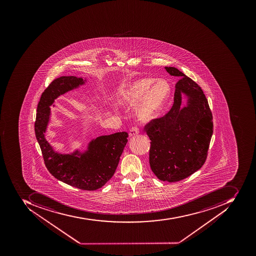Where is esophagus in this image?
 Wrapping results in <instances>:
<instances>
[{"label":"esophagus","instance_id":"34e87169","mask_svg":"<svg viewBox=\"0 0 256 256\" xmlns=\"http://www.w3.org/2000/svg\"><path fill=\"white\" fill-rule=\"evenodd\" d=\"M138 133H140V128L138 126H133L130 129V132H129V134L130 136H136V134H138Z\"/></svg>","mask_w":256,"mask_h":256}]
</instances>
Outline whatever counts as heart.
<instances>
[{
    "label": "heart",
    "mask_w": 256,
    "mask_h": 256,
    "mask_svg": "<svg viewBox=\"0 0 256 256\" xmlns=\"http://www.w3.org/2000/svg\"><path fill=\"white\" fill-rule=\"evenodd\" d=\"M154 82L152 78L137 80L124 97V101L133 105L140 101L146 94L138 110L140 120H148L154 116L168 94L169 86L167 82L160 80L153 85L152 84Z\"/></svg>",
    "instance_id": "1"
}]
</instances>
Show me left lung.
<instances>
[{
    "instance_id": "8db88e82",
    "label": "left lung",
    "mask_w": 256,
    "mask_h": 256,
    "mask_svg": "<svg viewBox=\"0 0 256 256\" xmlns=\"http://www.w3.org/2000/svg\"><path fill=\"white\" fill-rule=\"evenodd\" d=\"M178 76L174 104L163 116L150 120L144 130L150 142L151 170L163 182L180 181L194 174L207 159L213 133L212 114L202 88L176 68H164ZM189 104L180 108V93Z\"/></svg>"
}]
</instances>
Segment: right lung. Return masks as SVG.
Instances as JSON below:
<instances>
[{"label":"right lung","instance_id":"add662e5","mask_svg":"<svg viewBox=\"0 0 256 256\" xmlns=\"http://www.w3.org/2000/svg\"><path fill=\"white\" fill-rule=\"evenodd\" d=\"M84 84L82 78L62 76L54 79L42 94L36 109L35 136L42 150L46 168L54 178L84 190H96L104 186L114 174L128 142L126 132L100 136L89 144L84 154H58L44 138L50 107L58 96ZM78 154L80 158L76 157Z\"/></svg>","mask_w":256,"mask_h":256}]
</instances>
